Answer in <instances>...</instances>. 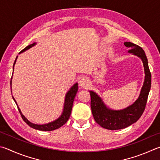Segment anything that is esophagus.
I'll return each instance as SVG.
<instances>
[{
	"label": "esophagus",
	"mask_w": 160,
	"mask_h": 160,
	"mask_svg": "<svg viewBox=\"0 0 160 160\" xmlns=\"http://www.w3.org/2000/svg\"><path fill=\"white\" fill-rule=\"evenodd\" d=\"M79 86L82 88H87L89 86V82L87 78H82V79L79 81Z\"/></svg>",
	"instance_id": "34e87169"
}]
</instances>
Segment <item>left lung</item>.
Masks as SVG:
<instances>
[{"label": "left lung", "instance_id": "8db88e82", "mask_svg": "<svg viewBox=\"0 0 160 160\" xmlns=\"http://www.w3.org/2000/svg\"><path fill=\"white\" fill-rule=\"evenodd\" d=\"M124 45L130 48L128 52L133 53L141 58L145 73V82L138 98L133 105L123 110L115 111L107 108L96 93L89 91L92 114L95 121L102 127L109 130L122 129L138 121L145 110L151 87V73L143 49L131 42H125Z\"/></svg>", "mask_w": 160, "mask_h": 160}]
</instances>
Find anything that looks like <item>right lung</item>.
I'll return each mask as SVG.
<instances>
[{"instance_id": "obj_1", "label": "right lung", "mask_w": 160, "mask_h": 160, "mask_svg": "<svg viewBox=\"0 0 160 160\" xmlns=\"http://www.w3.org/2000/svg\"><path fill=\"white\" fill-rule=\"evenodd\" d=\"M36 43H33L31 45H29L27 46L26 48L22 50V51L19 52L21 53L22 52L25 51L28 49H29L30 48H32V46H34ZM18 58V56L15 60V62H14L13 64V67L15 64L16 62V60ZM12 78V77H11ZM10 85H11V81H10ZM78 91V84L77 83H75V84L72 86V87L70 88V90L68 91V93H67L66 97H65V102H64V110L62 114V115L60 117V118H58L57 120H55V122H52L51 123H49V124H43V125H38V124H32V122H30L29 121L25 118V117L22 114L20 110H19V107L18 106V104L15 101V100L14 98L12 97L13 100H15V102L16 103L17 106H18V110L19 112V113L21 114V117L22 119L27 123V124L30 127H32L34 129H37V130H40V131H53L57 129V128H59L60 127H61L62 126H63L65 123L68 121V119L70 117V114H71V112H72V105H73V102H74V100L75 98L76 94H77Z\"/></svg>"}]
</instances>
